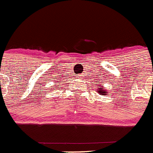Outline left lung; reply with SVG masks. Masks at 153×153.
Here are the masks:
<instances>
[{
  "label": "left lung",
  "mask_w": 153,
  "mask_h": 153,
  "mask_svg": "<svg viewBox=\"0 0 153 153\" xmlns=\"http://www.w3.org/2000/svg\"><path fill=\"white\" fill-rule=\"evenodd\" d=\"M98 88V93H100V95H106L107 93H108V92H106V89L102 88V87H100V88Z\"/></svg>",
  "instance_id": "left-lung-1"
}]
</instances>
